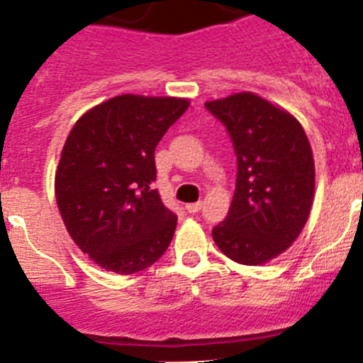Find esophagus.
I'll list each match as a JSON object with an SVG mask.
<instances>
[{"label": "esophagus", "mask_w": 363, "mask_h": 363, "mask_svg": "<svg viewBox=\"0 0 363 363\" xmlns=\"http://www.w3.org/2000/svg\"><path fill=\"white\" fill-rule=\"evenodd\" d=\"M200 209H201V201H196V203H187V205H185V211H187L189 214H196Z\"/></svg>", "instance_id": "obj_1"}]
</instances>
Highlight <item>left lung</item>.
<instances>
[{
	"mask_svg": "<svg viewBox=\"0 0 363 363\" xmlns=\"http://www.w3.org/2000/svg\"><path fill=\"white\" fill-rule=\"evenodd\" d=\"M225 125L238 160L229 214L213 229L227 258L262 265L296 242L314 201V158L289 111L255 92L205 101Z\"/></svg>",
	"mask_w": 363,
	"mask_h": 363,
	"instance_id": "8db88e82",
	"label": "left lung"
}]
</instances>
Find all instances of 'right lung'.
I'll list each match as a JSON object with an SVG mask.
<instances>
[{
    "mask_svg": "<svg viewBox=\"0 0 363 363\" xmlns=\"http://www.w3.org/2000/svg\"><path fill=\"white\" fill-rule=\"evenodd\" d=\"M187 98L120 94L74 123L54 178L70 238L105 271L134 274L162 258L176 214L160 198L154 149Z\"/></svg>",
    "mask_w": 363,
    "mask_h": 363,
    "instance_id": "obj_1",
    "label": "right lung"
}]
</instances>
